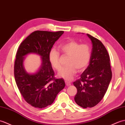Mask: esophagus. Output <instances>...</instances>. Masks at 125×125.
<instances>
[{
    "instance_id": "esophagus-1",
    "label": "esophagus",
    "mask_w": 125,
    "mask_h": 125,
    "mask_svg": "<svg viewBox=\"0 0 125 125\" xmlns=\"http://www.w3.org/2000/svg\"><path fill=\"white\" fill-rule=\"evenodd\" d=\"M65 83H66V85L67 86H69V85H71V83L70 82L67 81H65Z\"/></svg>"
}]
</instances>
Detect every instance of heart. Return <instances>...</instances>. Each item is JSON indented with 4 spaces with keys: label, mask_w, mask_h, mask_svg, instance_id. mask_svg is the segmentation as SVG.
I'll return each mask as SVG.
<instances>
[{
    "label": "heart",
    "mask_w": 125,
    "mask_h": 125,
    "mask_svg": "<svg viewBox=\"0 0 125 125\" xmlns=\"http://www.w3.org/2000/svg\"><path fill=\"white\" fill-rule=\"evenodd\" d=\"M60 50L66 55L69 56L67 66L62 68L58 73V76L66 80H71L77 72H81L87 68L91 56L90 46L87 44H80L74 40H68L60 46ZM60 52L55 49L50 50L49 59L52 66L59 71L62 65L60 62Z\"/></svg>",
    "instance_id": "heart-1"
}]
</instances>
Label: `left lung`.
<instances>
[{"label": "left lung", "instance_id": "obj_1", "mask_svg": "<svg viewBox=\"0 0 125 125\" xmlns=\"http://www.w3.org/2000/svg\"><path fill=\"white\" fill-rule=\"evenodd\" d=\"M87 36L93 44L89 65L73 82L77 92L75 102L83 108L93 107L104 97L112 78L110 57L106 49L97 38Z\"/></svg>", "mask_w": 125, "mask_h": 125}]
</instances>
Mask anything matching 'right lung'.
<instances>
[{"instance_id":"obj_1","label":"right lung","mask_w":125,"mask_h":125,"mask_svg":"<svg viewBox=\"0 0 125 125\" xmlns=\"http://www.w3.org/2000/svg\"><path fill=\"white\" fill-rule=\"evenodd\" d=\"M63 33L35 31L21 43L18 50L14 68L15 82L24 100L33 107L42 109L51 105L65 87L64 80L55 78L49 59L50 51ZM31 53L40 55L42 60L40 70L32 74L27 73L23 66L24 56Z\"/></svg>"}]
</instances>
